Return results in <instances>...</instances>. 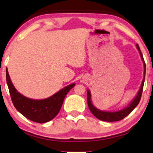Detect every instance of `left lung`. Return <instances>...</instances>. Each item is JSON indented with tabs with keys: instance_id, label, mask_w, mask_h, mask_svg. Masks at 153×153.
Listing matches in <instances>:
<instances>
[{
	"instance_id": "left-lung-1",
	"label": "left lung",
	"mask_w": 153,
	"mask_h": 153,
	"mask_svg": "<svg viewBox=\"0 0 153 153\" xmlns=\"http://www.w3.org/2000/svg\"><path fill=\"white\" fill-rule=\"evenodd\" d=\"M136 47H137L138 51H139L140 57H141L143 62L144 65V77L143 79L141 86L138 91V94L135 97V98L126 107V108L123 109L122 110L116 111V112H106V111H101L98 109H97L96 107L94 106L91 102V95L90 93V91L87 90V102H88V106L89 110L92 114L98 118V120L105 121V122H117V121L122 120V119L126 117L128 114H129L131 112H132L133 110L138 105L140 100V98H141V95L143 92V88L144 81H145V76H146V63H145L143 57L141 53V51L140 50V48L138 46V44H136Z\"/></svg>"
}]
</instances>
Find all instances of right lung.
Masks as SVG:
<instances>
[{
    "label": "right lung",
    "mask_w": 153,
    "mask_h": 153,
    "mask_svg": "<svg viewBox=\"0 0 153 153\" xmlns=\"http://www.w3.org/2000/svg\"><path fill=\"white\" fill-rule=\"evenodd\" d=\"M6 81L10 94L15 108L26 118L38 123H45L55 118L60 110L67 93L75 84L67 86L53 96L43 100H33L17 92L6 69Z\"/></svg>",
    "instance_id": "obj_1"
}]
</instances>
